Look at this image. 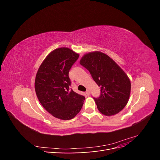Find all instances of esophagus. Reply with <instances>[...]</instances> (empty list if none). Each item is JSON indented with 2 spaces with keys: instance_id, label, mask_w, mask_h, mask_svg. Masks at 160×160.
Instances as JSON below:
<instances>
[{
  "instance_id": "esophagus-1",
  "label": "esophagus",
  "mask_w": 160,
  "mask_h": 160,
  "mask_svg": "<svg viewBox=\"0 0 160 160\" xmlns=\"http://www.w3.org/2000/svg\"><path fill=\"white\" fill-rule=\"evenodd\" d=\"M90 91L89 90V89H88L86 91V94H87V95H90Z\"/></svg>"
}]
</instances>
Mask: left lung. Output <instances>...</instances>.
Wrapping results in <instances>:
<instances>
[{"mask_svg": "<svg viewBox=\"0 0 160 160\" xmlns=\"http://www.w3.org/2000/svg\"><path fill=\"white\" fill-rule=\"evenodd\" d=\"M79 62L101 88L99 98H93L98 110L106 116L120 112L127 105L131 92V82L126 73L111 57L100 51L86 53Z\"/></svg>", "mask_w": 160, "mask_h": 160, "instance_id": "8db88e82", "label": "left lung"}]
</instances>
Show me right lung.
I'll list each match as a JSON object with an SVG mask.
<instances>
[{
  "mask_svg": "<svg viewBox=\"0 0 160 160\" xmlns=\"http://www.w3.org/2000/svg\"><path fill=\"white\" fill-rule=\"evenodd\" d=\"M79 55L67 47L51 51L42 61L35 77L38 101L55 118L69 120L81 111L85 97L69 89V72Z\"/></svg>",
  "mask_w": 160,
  "mask_h": 160,
  "instance_id": "add662e5",
  "label": "right lung"
}]
</instances>
